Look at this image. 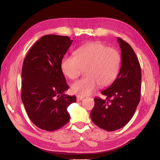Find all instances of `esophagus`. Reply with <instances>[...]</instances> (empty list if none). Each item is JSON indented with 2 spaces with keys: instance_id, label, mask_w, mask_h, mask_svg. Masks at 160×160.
<instances>
[{
  "instance_id": "1",
  "label": "esophagus",
  "mask_w": 160,
  "mask_h": 160,
  "mask_svg": "<svg viewBox=\"0 0 160 160\" xmlns=\"http://www.w3.org/2000/svg\"><path fill=\"white\" fill-rule=\"evenodd\" d=\"M84 99V98L83 97H82V96H80V95H78V96H77V101H82Z\"/></svg>"
}]
</instances>
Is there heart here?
Returning a JSON list of instances; mask_svg holds the SVG:
<instances>
[{
	"mask_svg": "<svg viewBox=\"0 0 160 160\" xmlns=\"http://www.w3.org/2000/svg\"><path fill=\"white\" fill-rule=\"evenodd\" d=\"M75 57L66 55L61 62V71L67 78L74 80L85 69V77L71 85L72 93L81 96L93 93L98 88L109 86L118 77L121 56L113 48L100 42H91L75 51Z\"/></svg>",
	"mask_w": 160,
	"mask_h": 160,
	"instance_id": "b5f03b06",
	"label": "heart"
}]
</instances>
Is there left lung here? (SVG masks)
Instances as JSON below:
<instances>
[{"instance_id":"left-lung-1","label":"left lung","mask_w":160,"mask_h":160,"mask_svg":"<svg viewBox=\"0 0 160 160\" xmlns=\"http://www.w3.org/2000/svg\"><path fill=\"white\" fill-rule=\"evenodd\" d=\"M122 51V65L117 78L101 94L105 99L95 98L91 112L93 122L109 132L124 127L132 118L141 96L142 72L133 49L118 38Z\"/></svg>"}]
</instances>
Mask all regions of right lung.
<instances>
[{"mask_svg":"<svg viewBox=\"0 0 160 160\" xmlns=\"http://www.w3.org/2000/svg\"><path fill=\"white\" fill-rule=\"evenodd\" d=\"M72 42L67 36L45 35L24 59L21 99L28 118L41 129H59L70 119L67 108L76 96L64 94L69 86L61 62Z\"/></svg>","mask_w":160,"mask_h":160,"instance_id":"obj_1","label":"right lung"}]
</instances>
